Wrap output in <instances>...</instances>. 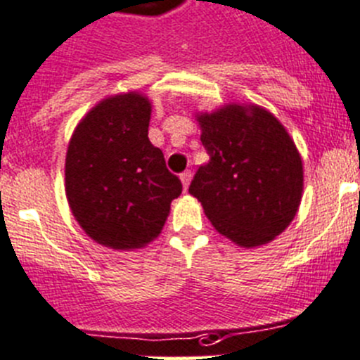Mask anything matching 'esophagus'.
Listing matches in <instances>:
<instances>
[{
    "mask_svg": "<svg viewBox=\"0 0 360 360\" xmlns=\"http://www.w3.org/2000/svg\"><path fill=\"white\" fill-rule=\"evenodd\" d=\"M179 177H181V183H183L184 190H186L188 184H190V181H192V172H190V170H184Z\"/></svg>",
    "mask_w": 360,
    "mask_h": 360,
    "instance_id": "obj_1",
    "label": "esophagus"
}]
</instances>
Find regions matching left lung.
Listing matches in <instances>:
<instances>
[{"instance_id":"obj_1","label":"left lung","mask_w":360,"mask_h":360,"mask_svg":"<svg viewBox=\"0 0 360 360\" xmlns=\"http://www.w3.org/2000/svg\"><path fill=\"white\" fill-rule=\"evenodd\" d=\"M210 161L188 192L220 235L244 248L267 244L294 219L303 165L283 125L265 109L226 105L199 116Z\"/></svg>"}]
</instances>
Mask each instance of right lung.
<instances>
[{"label": "right lung", "mask_w": 360, "mask_h": 360, "mask_svg": "<svg viewBox=\"0 0 360 360\" xmlns=\"http://www.w3.org/2000/svg\"><path fill=\"white\" fill-rule=\"evenodd\" d=\"M148 100L127 93L100 102L71 136L68 202L84 231L108 248H143L156 238L183 192L148 140Z\"/></svg>", "instance_id": "1"}]
</instances>
